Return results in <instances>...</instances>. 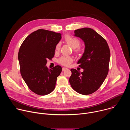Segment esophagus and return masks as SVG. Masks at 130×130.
Here are the masks:
<instances>
[{"label": "esophagus", "instance_id": "34e87169", "mask_svg": "<svg viewBox=\"0 0 130 130\" xmlns=\"http://www.w3.org/2000/svg\"><path fill=\"white\" fill-rule=\"evenodd\" d=\"M67 69H68V68H65V67H63L62 68V71H65V70H66Z\"/></svg>", "mask_w": 130, "mask_h": 130}]
</instances>
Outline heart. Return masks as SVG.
Instances as JSON below:
<instances>
[{"label":"heart","instance_id":"1","mask_svg":"<svg viewBox=\"0 0 130 130\" xmlns=\"http://www.w3.org/2000/svg\"><path fill=\"white\" fill-rule=\"evenodd\" d=\"M64 40L65 42L73 49H76L78 48L81 44V42L78 39L70 35H66L65 37ZM60 49V44L58 43L56 47H55V50L59 51ZM58 62L62 65L68 66L72 62V59L69 57H62L59 59Z\"/></svg>","mask_w":130,"mask_h":130}]
</instances>
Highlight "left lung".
<instances>
[{
  "mask_svg": "<svg viewBox=\"0 0 130 130\" xmlns=\"http://www.w3.org/2000/svg\"><path fill=\"white\" fill-rule=\"evenodd\" d=\"M75 36L85 44L84 52L78 62L83 71L71 69L69 83L78 93L89 95L99 89L107 75L110 50L106 40L91 28L76 30Z\"/></svg>",
  "mask_w": 130,
  "mask_h": 130,
  "instance_id": "1",
  "label": "left lung"
}]
</instances>
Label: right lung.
<instances>
[{"label":"right lung","mask_w":130,"mask_h":130,"mask_svg":"<svg viewBox=\"0 0 130 130\" xmlns=\"http://www.w3.org/2000/svg\"><path fill=\"white\" fill-rule=\"evenodd\" d=\"M61 34L39 29L29 35L22 43L18 54L22 77L34 93L46 95L54 89L62 67L51 69L46 66L47 60L54 57Z\"/></svg>","instance_id":"1"}]
</instances>
